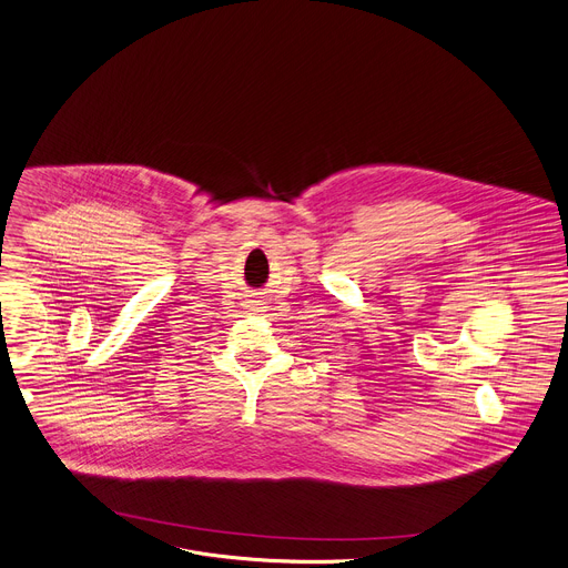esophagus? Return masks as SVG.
<instances>
[{"mask_svg":"<svg viewBox=\"0 0 568 568\" xmlns=\"http://www.w3.org/2000/svg\"><path fill=\"white\" fill-rule=\"evenodd\" d=\"M250 310H252V312H261V310H263V307H261V305H258V301H254V303H252V305H250Z\"/></svg>","mask_w":568,"mask_h":568,"instance_id":"1","label":"esophagus"}]
</instances>
